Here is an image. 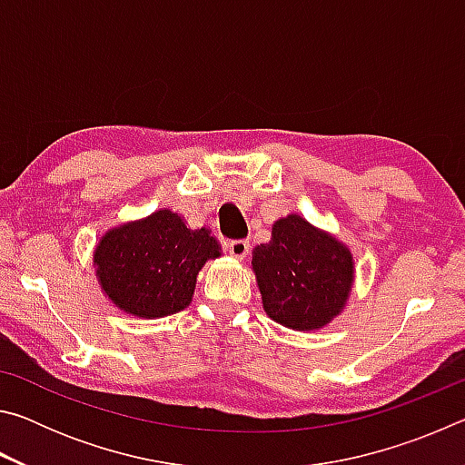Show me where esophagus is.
I'll return each mask as SVG.
<instances>
[{"instance_id": "esophagus-1", "label": "esophagus", "mask_w": 465, "mask_h": 465, "mask_svg": "<svg viewBox=\"0 0 465 465\" xmlns=\"http://www.w3.org/2000/svg\"><path fill=\"white\" fill-rule=\"evenodd\" d=\"M227 252H230L233 258L242 261V258H246V254L250 252V243L248 240H232L227 242Z\"/></svg>"}]
</instances>
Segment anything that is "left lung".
Segmentation results:
<instances>
[{
  "instance_id": "1",
  "label": "left lung",
  "mask_w": 465,
  "mask_h": 465,
  "mask_svg": "<svg viewBox=\"0 0 465 465\" xmlns=\"http://www.w3.org/2000/svg\"><path fill=\"white\" fill-rule=\"evenodd\" d=\"M264 312L293 330H316L342 312L355 266L346 246L299 215L279 219L252 256Z\"/></svg>"
}]
</instances>
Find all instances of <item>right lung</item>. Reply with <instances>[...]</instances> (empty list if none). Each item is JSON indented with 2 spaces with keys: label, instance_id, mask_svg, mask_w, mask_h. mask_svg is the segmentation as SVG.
Returning a JSON list of instances; mask_svg holds the SVG:
<instances>
[{
  "label": "right lung",
  "instance_id": "right-lung-1",
  "mask_svg": "<svg viewBox=\"0 0 465 465\" xmlns=\"http://www.w3.org/2000/svg\"><path fill=\"white\" fill-rule=\"evenodd\" d=\"M219 250L209 230H188L178 213L162 209L110 230L94 252V264L116 308L139 318H163L191 303L196 274Z\"/></svg>",
  "mask_w": 465,
  "mask_h": 465
}]
</instances>
